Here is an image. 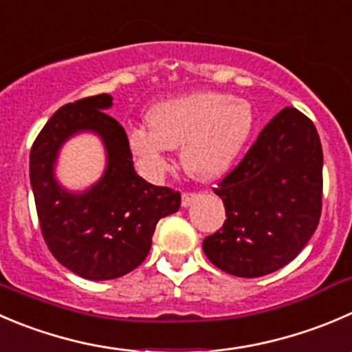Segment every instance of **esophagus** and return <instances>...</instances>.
Instances as JSON below:
<instances>
[{
  "instance_id": "esophagus-1",
  "label": "esophagus",
  "mask_w": 352,
  "mask_h": 352,
  "mask_svg": "<svg viewBox=\"0 0 352 352\" xmlns=\"http://www.w3.org/2000/svg\"><path fill=\"white\" fill-rule=\"evenodd\" d=\"M196 199H197V194H194V192H184V194H182V206H184V208H189L190 204H192Z\"/></svg>"
}]
</instances>
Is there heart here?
<instances>
[{
    "mask_svg": "<svg viewBox=\"0 0 352 352\" xmlns=\"http://www.w3.org/2000/svg\"><path fill=\"white\" fill-rule=\"evenodd\" d=\"M146 118L149 129L127 131V148L148 179H160L168 170L170 149L179 146L189 175L218 179L234 165L254 127V111L248 101L217 91L162 101Z\"/></svg>",
    "mask_w": 352,
    "mask_h": 352,
    "instance_id": "1",
    "label": "heart"
}]
</instances>
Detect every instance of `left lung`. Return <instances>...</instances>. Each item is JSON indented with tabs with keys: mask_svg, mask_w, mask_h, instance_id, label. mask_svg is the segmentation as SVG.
<instances>
[{
	"mask_svg": "<svg viewBox=\"0 0 352 352\" xmlns=\"http://www.w3.org/2000/svg\"><path fill=\"white\" fill-rule=\"evenodd\" d=\"M322 172V142L313 122L296 108L278 111L214 189L227 220L203 241L208 259L244 278L291 263L318 227Z\"/></svg>",
	"mask_w": 352,
	"mask_h": 352,
	"instance_id": "left-lung-1",
	"label": "left lung"
}]
</instances>
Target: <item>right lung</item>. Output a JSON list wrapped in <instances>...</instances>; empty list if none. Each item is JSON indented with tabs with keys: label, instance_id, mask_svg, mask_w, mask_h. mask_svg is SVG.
Returning a JSON list of instances; mask_svg holds the SVG:
<instances>
[{
	"label": "right lung",
	"instance_id": "add662e5",
	"mask_svg": "<svg viewBox=\"0 0 352 352\" xmlns=\"http://www.w3.org/2000/svg\"><path fill=\"white\" fill-rule=\"evenodd\" d=\"M110 94L61 107L30 149V186L41 230L54 258L87 280H111L138 268L151 249L160 218L180 208V194L146 182L134 170L127 134L107 113ZM100 138L104 175L87 190L72 191L56 179L57 156L78 133Z\"/></svg>",
	"mask_w": 352,
	"mask_h": 352
}]
</instances>
